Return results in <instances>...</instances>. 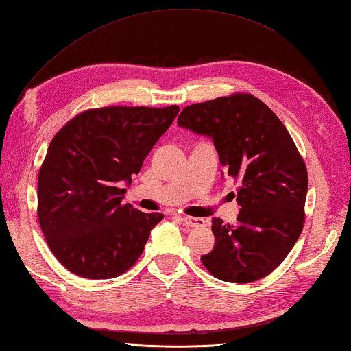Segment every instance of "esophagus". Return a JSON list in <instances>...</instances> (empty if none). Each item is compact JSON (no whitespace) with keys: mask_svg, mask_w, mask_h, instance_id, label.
<instances>
[{"mask_svg":"<svg viewBox=\"0 0 351 351\" xmlns=\"http://www.w3.org/2000/svg\"><path fill=\"white\" fill-rule=\"evenodd\" d=\"M182 222L188 227H204L206 221L202 217H192V216H182Z\"/></svg>","mask_w":351,"mask_h":351,"instance_id":"1","label":"esophagus"}]
</instances>
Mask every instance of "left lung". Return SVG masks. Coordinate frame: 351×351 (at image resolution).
Segmentation results:
<instances>
[{
  "instance_id": "left-lung-1",
  "label": "left lung",
  "mask_w": 351,
  "mask_h": 351,
  "mask_svg": "<svg viewBox=\"0 0 351 351\" xmlns=\"http://www.w3.org/2000/svg\"><path fill=\"white\" fill-rule=\"evenodd\" d=\"M177 124L212 138L223 173L239 183L237 223L213 217L215 246L201 263L225 282L247 284L270 275L305 223L308 171L293 138L249 93L186 106Z\"/></svg>"
}]
</instances>
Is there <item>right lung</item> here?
Returning a JSON list of instances; mask_svg holds the SVG:
<instances>
[{
  "mask_svg": "<svg viewBox=\"0 0 351 351\" xmlns=\"http://www.w3.org/2000/svg\"><path fill=\"white\" fill-rule=\"evenodd\" d=\"M177 105L104 106L75 115L52 138L38 171L37 216L51 252L73 275H123L141 256L162 213L123 204Z\"/></svg>",
  "mask_w": 351,
  "mask_h": 351,
  "instance_id": "1",
  "label": "right lung"
}]
</instances>
